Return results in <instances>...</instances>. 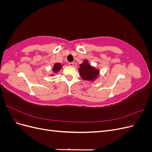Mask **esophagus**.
<instances>
[{"mask_svg": "<svg viewBox=\"0 0 152 152\" xmlns=\"http://www.w3.org/2000/svg\"><path fill=\"white\" fill-rule=\"evenodd\" d=\"M68 65L70 66H73V65H74V63H73V62L68 63Z\"/></svg>", "mask_w": 152, "mask_h": 152, "instance_id": "1", "label": "esophagus"}]
</instances>
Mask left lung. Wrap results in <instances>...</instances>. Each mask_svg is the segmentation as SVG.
I'll list each match as a JSON object with an SVG mask.
<instances>
[{
  "label": "left lung",
  "mask_w": 152,
  "mask_h": 152,
  "mask_svg": "<svg viewBox=\"0 0 152 152\" xmlns=\"http://www.w3.org/2000/svg\"><path fill=\"white\" fill-rule=\"evenodd\" d=\"M79 71L81 78L84 80H93L96 79L99 75V70L91 66L87 60L84 61L83 63L80 64Z\"/></svg>",
  "instance_id": "obj_1"
}]
</instances>
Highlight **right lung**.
<instances>
[{"mask_svg":"<svg viewBox=\"0 0 152 152\" xmlns=\"http://www.w3.org/2000/svg\"><path fill=\"white\" fill-rule=\"evenodd\" d=\"M61 68V64L58 63L54 64L53 70L54 73H57L59 70H60Z\"/></svg>","mask_w":152,"mask_h":152,"instance_id":"right-lung-1","label":"right lung"}]
</instances>
